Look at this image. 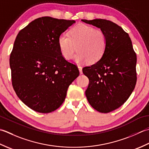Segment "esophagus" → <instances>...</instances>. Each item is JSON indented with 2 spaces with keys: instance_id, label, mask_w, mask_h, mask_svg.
I'll return each instance as SVG.
<instances>
[{
  "instance_id": "obj_1",
  "label": "esophagus",
  "mask_w": 149,
  "mask_h": 149,
  "mask_svg": "<svg viewBox=\"0 0 149 149\" xmlns=\"http://www.w3.org/2000/svg\"><path fill=\"white\" fill-rule=\"evenodd\" d=\"M78 68L79 69V71H80V73L81 74H82V68L80 65H78Z\"/></svg>"
}]
</instances>
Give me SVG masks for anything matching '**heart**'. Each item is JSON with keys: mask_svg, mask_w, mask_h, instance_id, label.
<instances>
[{"mask_svg": "<svg viewBox=\"0 0 149 149\" xmlns=\"http://www.w3.org/2000/svg\"><path fill=\"white\" fill-rule=\"evenodd\" d=\"M57 42L60 53L66 60L72 58L77 46L78 53L75 54L74 60L78 63L98 62L107 46V36L104 32L84 24L73 27L69 35L61 33Z\"/></svg>", "mask_w": 149, "mask_h": 149, "instance_id": "b5f03b06", "label": "heart"}]
</instances>
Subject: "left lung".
Instances as JSON below:
<instances>
[{"label":"left lung","mask_w":149,"mask_h":149,"mask_svg":"<svg viewBox=\"0 0 149 149\" xmlns=\"http://www.w3.org/2000/svg\"><path fill=\"white\" fill-rule=\"evenodd\" d=\"M104 32L107 46L98 62L82 69L89 84L86 95L96 111L107 113L120 107L134 89L137 58L129 35L120 26L105 19L81 20Z\"/></svg>","instance_id":"8db88e82"}]
</instances>
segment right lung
<instances>
[{
	"instance_id": "add662e5",
	"label": "right lung",
	"mask_w": 149,
	"mask_h": 149,
	"mask_svg": "<svg viewBox=\"0 0 149 149\" xmlns=\"http://www.w3.org/2000/svg\"><path fill=\"white\" fill-rule=\"evenodd\" d=\"M74 23L40 17L20 30L15 39L10 58L12 85L21 101L38 113L58 108L79 76L77 65L65 60L57 42Z\"/></svg>"
}]
</instances>
